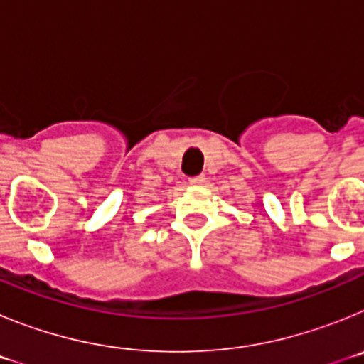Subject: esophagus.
I'll return each mask as SVG.
<instances>
[{
  "label": "esophagus",
  "mask_w": 364,
  "mask_h": 364,
  "mask_svg": "<svg viewBox=\"0 0 364 364\" xmlns=\"http://www.w3.org/2000/svg\"><path fill=\"white\" fill-rule=\"evenodd\" d=\"M205 182V176L204 175H197V176H191V178H189V184L191 186H202Z\"/></svg>",
  "instance_id": "obj_1"
}]
</instances>
